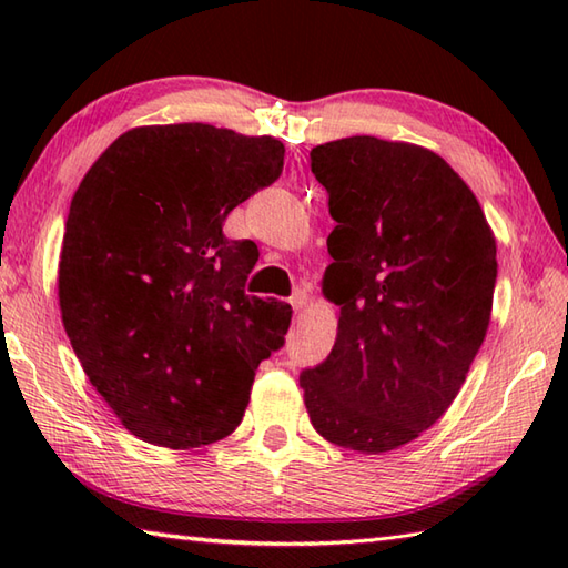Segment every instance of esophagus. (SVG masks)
Segmentation results:
<instances>
[{"label": "esophagus", "mask_w": 568, "mask_h": 568, "mask_svg": "<svg viewBox=\"0 0 568 568\" xmlns=\"http://www.w3.org/2000/svg\"><path fill=\"white\" fill-rule=\"evenodd\" d=\"M287 303L293 305L295 315H300V312H303V310H305V305H307V295H305V291H295V293L291 295V300H287Z\"/></svg>", "instance_id": "34e87169"}]
</instances>
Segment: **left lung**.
I'll return each instance as SVG.
<instances>
[{
  "mask_svg": "<svg viewBox=\"0 0 568 568\" xmlns=\"http://www.w3.org/2000/svg\"><path fill=\"white\" fill-rule=\"evenodd\" d=\"M310 159L336 222L322 293L339 327L300 376L307 415L344 449H400L446 413L486 339L496 236L462 175L417 143L348 136Z\"/></svg>",
  "mask_w": 568,
  "mask_h": 568,
  "instance_id": "obj_1",
  "label": "left lung"
}]
</instances>
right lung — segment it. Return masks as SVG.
Here are the masks:
<instances>
[{
    "label": "right lung",
    "mask_w": 568,
    "mask_h": 568,
    "mask_svg": "<svg viewBox=\"0 0 568 568\" xmlns=\"http://www.w3.org/2000/svg\"><path fill=\"white\" fill-rule=\"evenodd\" d=\"M285 146L212 124L129 129L84 173L58 263L68 339L139 439L197 449L229 437L293 310L246 295L258 248L226 214L283 173Z\"/></svg>",
    "instance_id": "1"
}]
</instances>
